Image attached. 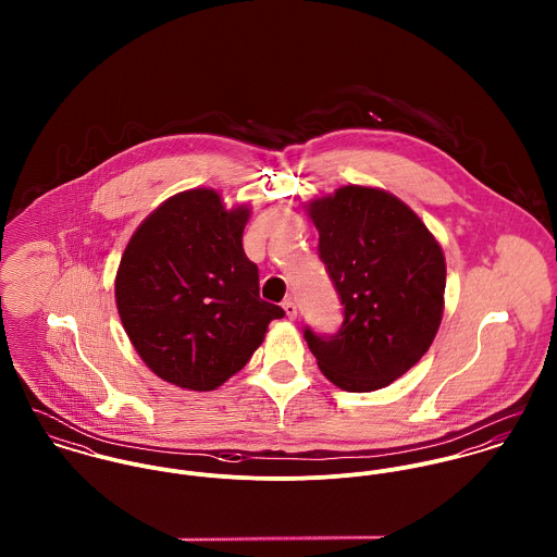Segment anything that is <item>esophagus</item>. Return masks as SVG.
Wrapping results in <instances>:
<instances>
[{
  "label": "esophagus",
  "instance_id": "1",
  "mask_svg": "<svg viewBox=\"0 0 557 557\" xmlns=\"http://www.w3.org/2000/svg\"><path fill=\"white\" fill-rule=\"evenodd\" d=\"M283 309H285V315L289 319L296 318L298 315V309H296V302L292 300V298H287L285 302H283Z\"/></svg>",
  "mask_w": 557,
  "mask_h": 557
}]
</instances>
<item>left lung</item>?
<instances>
[{
	"mask_svg": "<svg viewBox=\"0 0 557 557\" xmlns=\"http://www.w3.org/2000/svg\"><path fill=\"white\" fill-rule=\"evenodd\" d=\"M319 259L343 321L334 334L305 325L321 373L343 391L393 384L431 347L442 321L446 261L424 223L397 197L343 186L309 208Z\"/></svg>",
	"mask_w": 557,
	"mask_h": 557,
	"instance_id": "left-lung-1",
	"label": "left lung"
}]
</instances>
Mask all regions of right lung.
Instances as JSON below:
<instances>
[{
  "mask_svg": "<svg viewBox=\"0 0 557 557\" xmlns=\"http://www.w3.org/2000/svg\"><path fill=\"white\" fill-rule=\"evenodd\" d=\"M248 210H225L208 188L180 193L128 242L115 300L144 362L169 384L214 391L250 360L278 305L259 298L242 246Z\"/></svg>",
  "mask_w": 557,
  "mask_h": 557,
  "instance_id": "1",
  "label": "right lung"
}]
</instances>
